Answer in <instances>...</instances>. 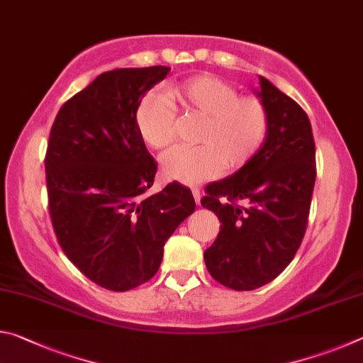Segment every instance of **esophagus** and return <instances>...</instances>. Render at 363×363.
Here are the masks:
<instances>
[{"label": "esophagus", "mask_w": 363, "mask_h": 363, "mask_svg": "<svg viewBox=\"0 0 363 363\" xmlns=\"http://www.w3.org/2000/svg\"><path fill=\"white\" fill-rule=\"evenodd\" d=\"M192 195H194V199H195V203L199 205L200 203V189L199 187H194L192 189Z\"/></svg>", "instance_id": "obj_1"}]
</instances>
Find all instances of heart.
<instances>
[{
	"label": "heart",
	"instance_id": "1",
	"mask_svg": "<svg viewBox=\"0 0 363 363\" xmlns=\"http://www.w3.org/2000/svg\"><path fill=\"white\" fill-rule=\"evenodd\" d=\"M181 115L200 116L196 145L174 147L162 158L164 179L199 184L247 164L269 134L266 104L240 96L230 83L213 75H196L171 84L162 94H147L136 110L140 138L153 150H163L176 138Z\"/></svg>",
	"mask_w": 363,
	"mask_h": 363
}]
</instances>
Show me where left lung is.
<instances>
[{"instance_id": "obj_1", "label": "left lung", "mask_w": 363, "mask_h": 363, "mask_svg": "<svg viewBox=\"0 0 363 363\" xmlns=\"http://www.w3.org/2000/svg\"><path fill=\"white\" fill-rule=\"evenodd\" d=\"M259 83L256 94L270 116L266 143L237 173L210 184L201 199L220 220L203 255L206 269L237 291L269 284L291 262L306 233L317 174L306 112L269 79Z\"/></svg>"}]
</instances>
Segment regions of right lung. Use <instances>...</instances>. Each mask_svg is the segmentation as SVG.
Returning a JSON list of instances; mask_svg holds the SVG:
<instances>
[{
	"label": "right lung",
	"mask_w": 363,
	"mask_h": 363,
	"mask_svg": "<svg viewBox=\"0 0 363 363\" xmlns=\"http://www.w3.org/2000/svg\"><path fill=\"white\" fill-rule=\"evenodd\" d=\"M169 67L116 69L60 107L45 158L48 203L57 242L84 277L128 291L158 272L163 247L195 211L190 189L153 186L157 162L136 125L144 94Z\"/></svg>",
	"instance_id": "obj_1"
}]
</instances>
